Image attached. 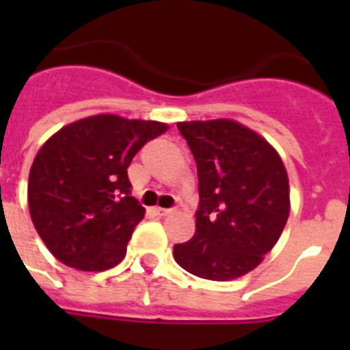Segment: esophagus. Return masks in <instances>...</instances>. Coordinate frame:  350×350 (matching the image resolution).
Wrapping results in <instances>:
<instances>
[{"label": "esophagus", "mask_w": 350, "mask_h": 350, "mask_svg": "<svg viewBox=\"0 0 350 350\" xmlns=\"http://www.w3.org/2000/svg\"><path fill=\"white\" fill-rule=\"evenodd\" d=\"M152 210L156 215H168V213H172V208H161V206H154Z\"/></svg>", "instance_id": "34e87169"}]
</instances>
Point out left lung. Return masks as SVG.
Returning a JSON list of instances; mask_svg holds the SVG:
<instances>
[{"instance_id":"left-lung-1","label":"left lung","mask_w":350,"mask_h":350,"mask_svg":"<svg viewBox=\"0 0 350 350\" xmlns=\"http://www.w3.org/2000/svg\"><path fill=\"white\" fill-rule=\"evenodd\" d=\"M198 168L196 233L173 247L184 270L226 282L254 270L289 217V178L279 152L233 119L177 122Z\"/></svg>"}]
</instances>
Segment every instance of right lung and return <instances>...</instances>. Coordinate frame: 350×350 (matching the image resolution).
Returning a JSON list of instances; mask_svg holds the SVG:
<instances>
[{
    "instance_id": "add662e5",
    "label": "right lung",
    "mask_w": 350,
    "mask_h": 350,
    "mask_svg": "<svg viewBox=\"0 0 350 350\" xmlns=\"http://www.w3.org/2000/svg\"><path fill=\"white\" fill-rule=\"evenodd\" d=\"M168 124L113 113L79 119L54 133L29 170L31 221L55 259L105 271L126 256L145 208L131 196L128 166Z\"/></svg>"
}]
</instances>
